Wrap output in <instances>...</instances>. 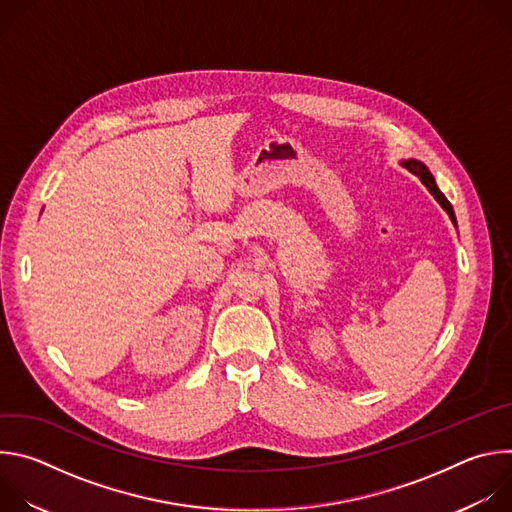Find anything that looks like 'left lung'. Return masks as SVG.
<instances>
[{"label": "left lung", "mask_w": 512, "mask_h": 512, "mask_svg": "<svg viewBox=\"0 0 512 512\" xmlns=\"http://www.w3.org/2000/svg\"><path fill=\"white\" fill-rule=\"evenodd\" d=\"M401 166H403V168H407L411 174L419 176V180L423 182V186L431 192V196H433L437 202H440V206L450 214L452 223L456 225V214H454V208H452V204L448 202V198L440 192V188H437V184H435V180H433L431 172L427 170V166H425L423 162H419V160H413V158H409V160H401ZM456 227H458V225H456Z\"/></svg>", "instance_id": "obj_1"}]
</instances>
